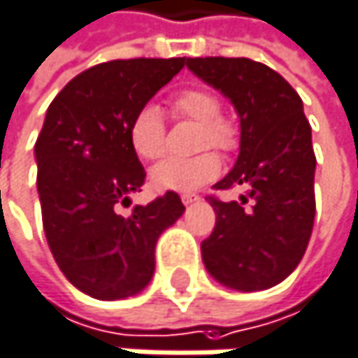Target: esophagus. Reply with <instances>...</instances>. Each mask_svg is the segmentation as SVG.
Returning <instances> with one entry per match:
<instances>
[{"label":"esophagus","instance_id":"34e87169","mask_svg":"<svg viewBox=\"0 0 358 358\" xmlns=\"http://www.w3.org/2000/svg\"><path fill=\"white\" fill-rule=\"evenodd\" d=\"M180 199H182V203H185V206H191V203H195L199 197H197V195H193V193H182V195H180Z\"/></svg>","mask_w":358,"mask_h":358}]
</instances>
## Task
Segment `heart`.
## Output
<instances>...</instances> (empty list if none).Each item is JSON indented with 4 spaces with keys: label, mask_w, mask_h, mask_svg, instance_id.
<instances>
[{
    "label": "heart",
    "mask_w": 358,
    "mask_h": 358,
    "mask_svg": "<svg viewBox=\"0 0 358 358\" xmlns=\"http://www.w3.org/2000/svg\"><path fill=\"white\" fill-rule=\"evenodd\" d=\"M171 110L201 123L199 148L214 146L231 150L237 146L235 125L220 115V100L206 87H187L171 98ZM127 138L140 159L152 161L165 152V119L157 104H142L131 115ZM220 157L203 150L195 157H169L150 169V185L157 191H195L220 173Z\"/></svg>",
    "instance_id": "b5f03b06"
}]
</instances>
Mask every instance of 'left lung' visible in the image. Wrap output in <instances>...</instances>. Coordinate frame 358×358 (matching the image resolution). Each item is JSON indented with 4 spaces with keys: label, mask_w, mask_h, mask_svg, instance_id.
Returning a JSON list of instances; mask_svg holds the SVG:
<instances>
[{
    "label": "left lung",
    "mask_w": 358,
    "mask_h": 358,
    "mask_svg": "<svg viewBox=\"0 0 358 358\" xmlns=\"http://www.w3.org/2000/svg\"><path fill=\"white\" fill-rule=\"evenodd\" d=\"M187 66L231 100L241 127L235 167L216 189L243 187L245 195L210 199L216 227L201 243L203 264L224 287L268 289L296 271L315 222L317 159L302 98L250 58H187Z\"/></svg>",
    "instance_id": "obj_1"
}]
</instances>
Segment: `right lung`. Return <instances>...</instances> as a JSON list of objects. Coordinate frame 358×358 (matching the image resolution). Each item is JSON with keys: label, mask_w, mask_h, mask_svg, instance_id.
I'll return each mask as SVG.
<instances>
[{"label": "right lung", "mask_w": 358, "mask_h": 358, "mask_svg": "<svg viewBox=\"0 0 358 358\" xmlns=\"http://www.w3.org/2000/svg\"><path fill=\"white\" fill-rule=\"evenodd\" d=\"M187 58H134L96 64L52 100L35 142L37 193L50 252L62 275L96 300L140 294L155 273V245L185 214L167 191L148 206L129 195L144 185V167L127 127Z\"/></svg>", "instance_id": "add662e5"}]
</instances>
